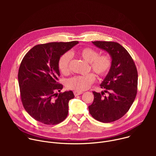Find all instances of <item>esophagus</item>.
I'll use <instances>...</instances> for the list:
<instances>
[{"label": "esophagus", "mask_w": 156, "mask_h": 156, "mask_svg": "<svg viewBox=\"0 0 156 156\" xmlns=\"http://www.w3.org/2000/svg\"><path fill=\"white\" fill-rule=\"evenodd\" d=\"M73 93H74V94H75V96H79V95L83 94V92H78V91H73Z\"/></svg>", "instance_id": "esophagus-1"}]
</instances>
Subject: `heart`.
<instances>
[{
	"mask_svg": "<svg viewBox=\"0 0 156 156\" xmlns=\"http://www.w3.org/2000/svg\"><path fill=\"white\" fill-rule=\"evenodd\" d=\"M77 54L85 61L90 63L91 69L99 77L106 76L112 68L113 59L108 54L99 55L97 50L87 47L79 49ZM70 59L71 55L69 53H65L59 58L58 67L63 74H67L69 72ZM95 79V75L93 73L75 76L68 80L66 86L70 90L82 92L87 90Z\"/></svg>",
	"mask_w": 156,
	"mask_h": 156,
	"instance_id": "b5f03b06",
	"label": "heart"
}]
</instances>
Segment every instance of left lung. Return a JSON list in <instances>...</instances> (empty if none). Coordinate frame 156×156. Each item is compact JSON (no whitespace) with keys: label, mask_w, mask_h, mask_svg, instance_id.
I'll return each instance as SVG.
<instances>
[{"label":"left lung","mask_w":156,"mask_h":156,"mask_svg":"<svg viewBox=\"0 0 156 156\" xmlns=\"http://www.w3.org/2000/svg\"><path fill=\"white\" fill-rule=\"evenodd\" d=\"M96 46L112 56V68L101 84L104 96L93 91V102L88 107L91 116L99 122L110 123L122 118L135 101L138 89V71L128 52L120 44L112 41H94Z\"/></svg>","instance_id":"1"}]
</instances>
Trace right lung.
Returning a JSON list of instances; mask_svg holds the SVG:
<instances>
[{
	"label": "right lung",
	"mask_w": 156,
	"mask_h": 156,
	"mask_svg": "<svg viewBox=\"0 0 156 156\" xmlns=\"http://www.w3.org/2000/svg\"><path fill=\"white\" fill-rule=\"evenodd\" d=\"M78 43L38 44L22 60L18 74L21 101L27 112L36 120L46 125H56L67 117L69 101L75 96L72 91L60 93L63 85L58 83V61Z\"/></svg>",
	"instance_id": "1"
}]
</instances>
